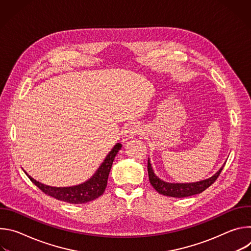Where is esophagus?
Here are the masks:
<instances>
[{"label":"esophagus","instance_id":"obj_1","mask_svg":"<svg viewBox=\"0 0 251 251\" xmlns=\"http://www.w3.org/2000/svg\"><path fill=\"white\" fill-rule=\"evenodd\" d=\"M139 131H140L139 125H137L136 123H131V124H129V125L126 127L125 131H124V135H123L124 141H127V140H129V139H132L134 136H136V135L139 133Z\"/></svg>","mask_w":251,"mask_h":251}]
</instances>
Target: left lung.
<instances>
[{
  "label": "left lung",
  "mask_w": 251,
  "mask_h": 251,
  "mask_svg": "<svg viewBox=\"0 0 251 251\" xmlns=\"http://www.w3.org/2000/svg\"><path fill=\"white\" fill-rule=\"evenodd\" d=\"M225 165H226V162L216 174L202 181H199V182H195V183H169V182H165V181L161 180L159 176H156V174L154 173V170L152 168L150 159H148L149 181H150L151 185L153 186V188L161 195H164L167 197H172V198L191 197V196L202 193L210 185H212L214 183V181L218 178V176H220Z\"/></svg>",
  "instance_id": "obj_1"
}]
</instances>
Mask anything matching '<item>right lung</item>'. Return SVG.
Masks as SVG:
<instances>
[{
  "mask_svg": "<svg viewBox=\"0 0 251 251\" xmlns=\"http://www.w3.org/2000/svg\"><path fill=\"white\" fill-rule=\"evenodd\" d=\"M122 145L120 143L112 148L109 154L106 156L102 164L99 166L94 175L88 178V180L82 184L73 186V187H51L44 185L38 181H35L33 177L26 174L29 180L37 186L40 190H42L45 194L58 200L61 201H65L68 203H84L91 201L97 198H99L105 191L107 186V180L114 161L115 156L121 149Z\"/></svg>",
  "mask_w": 251,
  "mask_h": 251,
  "instance_id": "obj_1",
  "label": "right lung"
}]
</instances>
